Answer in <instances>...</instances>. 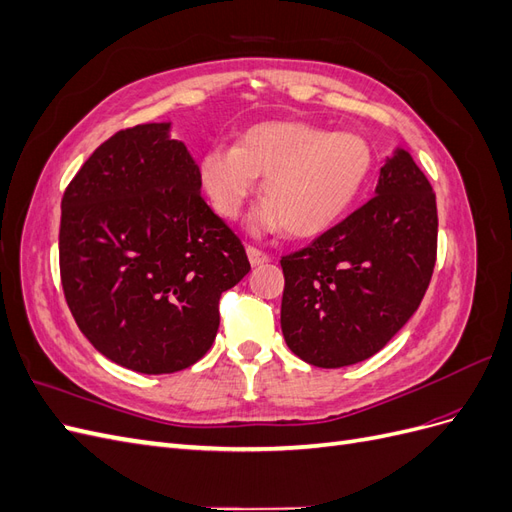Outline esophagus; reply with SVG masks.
<instances>
[{
  "label": "esophagus",
  "mask_w": 512,
  "mask_h": 512,
  "mask_svg": "<svg viewBox=\"0 0 512 512\" xmlns=\"http://www.w3.org/2000/svg\"><path fill=\"white\" fill-rule=\"evenodd\" d=\"M245 252H247V258H250L252 267H260V265H265V262H269V256L265 252L256 250V247H252V245H247Z\"/></svg>",
  "instance_id": "34e87169"
}]
</instances>
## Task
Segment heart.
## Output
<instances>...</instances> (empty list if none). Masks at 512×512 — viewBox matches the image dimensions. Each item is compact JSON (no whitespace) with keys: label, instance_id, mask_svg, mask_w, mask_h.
Segmentation results:
<instances>
[{"label":"heart","instance_id":"obj_1","mask_svg":"<svg viewBox=\"0 0 512 512\" xmlns=\"http://www.w3.org/2000/svg\"><path fill=\"white\" fill-rule=\"evenodd\" d=\"M374 170V149L356 132H331L305 121H267L235 147H211L198 164L213 211L235 220L258 190L262 203L247 220L252 235L288 230L316 237L359 200Z\"/></svg>","mask_w":512,"mask_h":512}]
</instances>
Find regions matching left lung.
<instances>
[{"label":"left lung","instance_id":"8db88e82","mask_svg":"<svg viewBox=\"0 0 512 512\" xmlns=\"http://www.w3.org/2000/svg\"><path fill=\"white\" fill-rule=\"evenodd\" d=\"M436 247V194L397 147L380 168L374 198L280 260L288 348L324 369L374 356L421 305Z\"/></svg>","mask_w":512,"mask_h":512}]
</instances>
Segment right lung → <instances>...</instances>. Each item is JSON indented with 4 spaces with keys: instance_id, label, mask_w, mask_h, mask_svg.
Here are the masks:
<instances>
[{
    "instance_id": "add662e5",
    "label": "right lung",
    "mask_w": 512,
    "mask_h": 512,
    "mask_svg": "<svg viewBox=\"0 0 512 512\" xmlns=\"http://www.w3.org/2000/svg\"><path fill=\"white\" fill-rule=\"evenodd\" d=\"M61 286L81 333L138 374L203 359L222 292L250 271L239 237L200 196L198 164L170 121L104 141L61 198Z\"/></svg>"
}]
</instances>
